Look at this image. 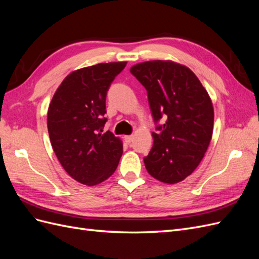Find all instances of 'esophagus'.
<instances>
[{"mask_svg": "<svg viewBox=\"0 0 259 259\" xmlns=\"http://www.w3.org/2000/svg\"><path fill=\"white\" fill-rule=\"evenodd\" d=\"M133 139H134V136L133 135H128V136H124V140L126 142L127 144H131L133 142Z\"/></svg>", "mask_w": 259, "mask_h": 259, "instance_id": "34e87169", "label": "esophagus"}]
</instances>
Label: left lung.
Returning a JSON list of instances; mask_svg holds the SVG:
<instances>
[{
	"mask_svg": "<svg viewBox=\"0 0 259 259\" xmlns=\"http://www.w3.org/2000/svg\"><path fill=\"white\" fill-rule=\"evenodd\" d=\"M131 73L147 90L156 125L153 146L144 158L148 173L165 184L182 182L198 167L211 139L214 109L208 94L189 68L169 60L142 62Z\"/></svg>",
	"mask_w": 259,
	"mask_h": 259,
	"instance_id": "1",
	"label": "left lung"
}]
</instances>
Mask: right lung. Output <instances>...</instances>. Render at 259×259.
Returning a JSON list of instances; mask_svg holds the SVG:
<instances>
[{"instance_id":"1","label":"right lung","mask_w":259,"mask_h":259,"mask_svg":"<svg viewBox=\"0 0 259 259\" xmlns=\"http://www.w3.org/2000/svg\"><path fill=\"white\" fill-rule=\"evenodd\" d=\"M126 62L82 68L62 81L51 101L48 128L61 166L76 182L94 186L110 177L123 153L120 138L104 134L107 92Z\"/></svg>"}]
</instances>
